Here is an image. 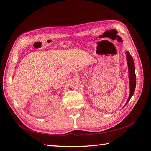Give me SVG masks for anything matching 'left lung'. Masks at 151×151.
I'll return each mask as SVG.
<instances>
[{
	"label": "left lung",
	"instance_id": "obj_1",
	"mask_svg": "<svg viewBox=\"0 0 151 151\" xmlns=\"http://www.w3.org/2000/svg\"><path fill=\"white\" fill-rule=\"evenodd\" d=\"M125 54L127 56L128 67H129V80H130V90L129 98V99H128L127 101L125 104V105H126L128 103V102L130 101V98H132V96H133V94L134 93L135 86H136V75H135V65H134V62L133 60V58H132L131 55L130 54V53L129 52L127 51L125 52Z\"/></svg>",
	"mask_w": 151,
	"mask_h": 151
}]
</instances>
